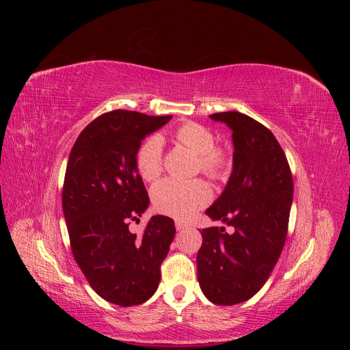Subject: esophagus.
<instances>
[{
	"instance_id": "esophagus-1",
	"label": "esophagus",
	"mask_w": 350,
	"mask_h": 350,
	"mask_svg": "<svg viewBox=\"0 0 350 350\" xmlns=\"http://www.w3.org/2000/svg\"><path fill=\"white\" fill-rule=\"evenodd\" d=\"M175 226H176L178 230H184V229L188 228V225L185 224V221H181V220H176V221H175Z\"/></svg>"
}]
</instances>
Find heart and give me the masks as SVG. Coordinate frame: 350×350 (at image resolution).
Instances as JSON below:
<instances>
[{
  "mask_svg": "<svg viewBox=\"0 0 350 350\" xmlns=\"http://www.w3.org/2000/svg\"><path fill=\"white\" fill-rule=\"evenodd\" d=\"M176 139L198 156L201 171L211 178H221L229 166V157L224 149L215 147V135L206 126L188 122L176 131ZM163 139L152 135L137 152L135 163L146 181H153L162 172ZM211 198V189L203 179L166 178L152 189V201L157 211L176 219L191 217Z\"/></svg>",
  "mask_w": 350,
  "mask_h": 350,
  "instance_id": "obj_1",
  "label": "heart"
}]
</instances>
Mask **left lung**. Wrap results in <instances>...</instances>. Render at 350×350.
I'll list each match as a JSON object with an SVG mask.
<instances>
[{"label": "left lung", "mask_w": 350, "mask_h": 350, "mask_svg": "<svg viewBox=\"0 0 350 350\" xmlns=\"http://www.w3.org/2000/svg\"><path fill=\"white\" fill-rule=\"evenodd\" d=\"M210 120L232 131L234 154L228 184L206 215L234 232L200 230L197 278L210 302L235 305L252 298L276 266L288 234L293 181L279 142L262 124L235 111Z\"/></svg>", "instance_id": "obj_1"}]
</instances>
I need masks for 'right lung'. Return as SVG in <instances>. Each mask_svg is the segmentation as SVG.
<instances>
[{
    "mask_svg": "<svg viewBox=\"0 0 350 350\" xmlns=\"http://www.w3.org/2000/svg\"><path fill=\"white\" fill-rule=\"evenodd\" d=\"M172 115L134 111L100 115L74 143L62 189L71 251L93 291L120 306L146 302L161 280L175 237L171 217L152 216L143 235L129 229L149 207L135 157L147 135Z\"/></svg>",
    "mask_w": 350,
    "mask_h": 350,
    "instance_id": "add662e5",
    "label": "right lung"
}]
</instances>
